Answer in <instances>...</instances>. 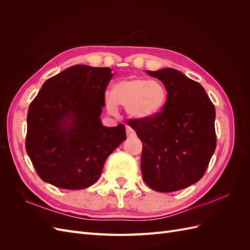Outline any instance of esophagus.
Listing matches in <instances>:
<instances>
[{"mask_svg":"<svg viewBox=\"0 0 250 250\" xmlns=\"http://www.w3.org/2000/svg\"><path fill=\"white\" fill-rule=\"evenodd\" d=\"M126 134H127V138H134L135 137V131L132 129L131 127L126 126Z\"/></svg>","mask_w":250,"mask_h":250,"instance_id":"34e87169","label":"esophagus"}]
</instances>
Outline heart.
<instances>
[{"instance_id":"b5f03b06","label":"heart","mask_w":250,"mask_h":250,"mask_svg":"<svg viewBox=\"0 0 250 250\" xmlns=\"http://www.w3.org/2000/svg\"><path fill=\"white\" fill-rule=\"evenodd\" d=\"M167 99V89L162 82L142 78L120 81L113 86L112 95L107 93L104 97L110 115H117L120 105L135 120L153 118L162 111Z\"/></svg>"}]
</instances>
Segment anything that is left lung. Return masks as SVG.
<instances>
[{
    "label": "left lung",
    "instance_id": "1",
    "mask_svg": "<svg viewBox=\"0 0 250 250\" xmlns=\"http://www.w3.org/2000/svg\"><path fill=\"white\" fill-rule=\"evenodd\" d=\"M167 89L164 108L153 118L129 126L143 142L141 170L152 190L169 193L203 176L216 149V110L204 88L181 72L147 71Z\"/></svg>",
    "mask_w": 250,
    "mask_h": 250
}]
</instances>
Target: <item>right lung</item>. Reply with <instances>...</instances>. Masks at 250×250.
Returning <instances> with one entry per match:
<instances>
[{
  "mask_svg": "<svg viewBox=\"0 0 250 250\" xmlns=\"http://www.w3.org/2000/svg\"><path fill=\"white\" fill-rule=\"evenodd\" d=\"M109 67L73 65L43 83L27 115L26 151L40 177L82 190L99 179L106 158L126 140L125 126H103Z\"/></svg>",
  "mask_w": 250,
  "mask_h": 250,
  "instance_id": "1",
  "label": "right lung"
}]
</instances>
